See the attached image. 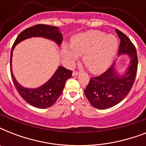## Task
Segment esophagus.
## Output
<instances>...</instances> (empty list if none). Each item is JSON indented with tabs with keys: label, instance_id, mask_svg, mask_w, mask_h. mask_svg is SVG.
Wrapping results in <instances>:
<instances>
[{
	"label": "esophagus",
	"instance_id": "34e87169",
	"mask_svg": "<svg viewBox=\"0 0 146 146\" xmlns=\"http://www.w3.org/2000/svg\"><path fill=\"white\" fill-rule=\"evenodd\" d=\"M79 74H80V73H78V72H76V71H73V76H79Z\"/></svg>",
	"mask_w": 146,
	"mask_h": 146
}]
</instances>
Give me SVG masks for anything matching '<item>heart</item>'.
<instances>
[{"mask_svg":"<svg viewBox=\"0 0 146 146\" xmlns=\"http://www.w3.org/2000/svg\"><path fill=\"white\" fill-rule=\"evenodd\" d=\"M118 48L115 35L98 30H89L72 38L70 47L64 44L62 56L66 64H72L82 56L85 65L93 73L106 70L113 61Z\"/></svg>","mask_w":146,"mask_h":146,"instance_id":"1","label":"heart"}]
</instances>
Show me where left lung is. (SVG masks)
Returning a JSON list of instances; mask_svg holds the SVG:
<instances>
[{
    "label": "left lung",
    "mask_w": 146,
    "mask_h": 146,
    "mask_svg": "<svg viewBox=\"0 0 146 146\" xmlns=\"http://www.w3.org/2000/svg\"><path fill=\"white\" fill-rule=\"evenodd\" d=\"M116 33L120 39L118 56L127 54L130 60L122 75L118 73L115 61L103 74L90 79L84 92L96 108H110L120 103L129 94L136 78L138 65L136 48L122 32L116 29Z\"/></svg>",
    "instance_id": "8db88e82"
}]
</instances>
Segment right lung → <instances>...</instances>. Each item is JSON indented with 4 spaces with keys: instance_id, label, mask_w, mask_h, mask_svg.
Wrapping results in <instances>:
<instances>
[{
    "instance_id": "1",
    "label": "right lung",
    "mask_w": 146,
    "mask_h": 146,
    "mask_svg": "<svg viewBox=\"0 0 146 146\" xmlns=\"http://www.w3.org/2000/svg\"><path fill=\"white\" fill-rule=\"evenodd\" d=\"M62 33H60L59 28L56 26L38 24L23 31L17 38L12 50L10 52V66H12L13 51L15 46L23 40L32 37H42L51 40L57 45L61 44L63 41ZM13 82L17 92L28 104L38 108H47L52 106L57 98L61 95L66 81L72 76V71L60 66L54 75L44 84L35 89H29L22 86L17 82L10 69Z\"/></svg>"
}]
</instances>
